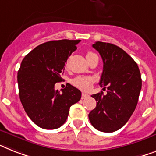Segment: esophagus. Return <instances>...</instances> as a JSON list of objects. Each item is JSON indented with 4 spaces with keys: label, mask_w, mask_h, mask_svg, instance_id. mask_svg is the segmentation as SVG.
Instances as JSON below:
<instances>
[{
    "label": "esophagus",
    "mask_w": 156,
    "mask_h": 156,
    "mask_svg": "<svg viewBox=\"0 0 156 156\" xmlns=\"http://www.w3.org/2000/svg\"><path fill=\"white\" fill-rule=\"evenodd\" d=\"M88 96H88L87 94H86V93H82V96H81V98H82V100H83V99L87 98Z\"/></svg>",
    "instance_id": "esophagus-1"
}]
</instances>
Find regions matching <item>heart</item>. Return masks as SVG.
<instances>
[{
  "label": "heart",
  "instance_id": "b5f03b06",
  "mask_svg": "<svg viewBox=\"0 0 156 156\" xmlns=\"http://www.w3.org/2000/svg\"><path fill=\"white\" fill-rule=\"evenodd\" d=\"M96 54L93 53L92 52H87L86 54V58L87 60H88L89 58L92 56H95ZM73 85H75L76 87H79L82 90H87L89 89L92 83V78L87 76H77L73 80Z\"/></svg>",
  "mask_w": 156,
  "mask_h": 156
}]
</instances>
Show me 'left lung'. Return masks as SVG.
Masks as SVG:
<instances>
[{
    "label": "left lung",
    "mask_w": 156,
    "mask_h": 156,
    "mask_svg": "<svg viewBox=\"0 0 156 156\" xmlns=\"http://www.w3.org/2000/svg\"><path fill=\"white\" fill-rule=\"evenodd\" d=\"M102 57L104 68L99 84L104 92L94 94L96 107L88 114L96 129L113 132L120 129L136 109L142 87L140 69L135 60L122 48L97 41L92 44Z\"/></svg>",
    "instance_id": "obj_1"
}]
</instances>
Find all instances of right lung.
Returning <instances> with one entry per match:
<instances>
[{"mask_svg": "<svg viewBox=\"0 0 156 156\" xmlns=\"http://www.w3.org/2000/svg\"><path fill=\"white\" fill-rule=\"evenodd\" d=\"M80 40H60L41 44L23 59L17 73L19 96L32 121L44 129H56L66 121L72 105L81 92L70 83L61 92L55 83L62 81L68 58Z\"/></svg>", "mask_w": 156, "mask_h": 156, "instance_id": "1", "label": "right lung"}]
</instances>
